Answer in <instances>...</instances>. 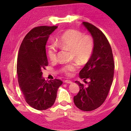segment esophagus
I'll return each mask as SVG.
<instances>
[{"label":"esophagus","instance_id":"esophagus-1","mask_svg":"<svg viewBox=\"0 0 131 131\" xmlns=\"http://www.w3.org/2000/svg\"><path fill=\"white\" fill-rule=\"evenodd\" d=\"M64 82L66 83H69V84H71V83H73L70 80H65V81H64Z\"/></svg>","mask_w":131,"mask_h":131}]
</instances>
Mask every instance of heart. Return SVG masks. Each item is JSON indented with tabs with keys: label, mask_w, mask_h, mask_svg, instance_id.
<instances>
[{
	"label": "heart",
	"mask_w": 131,
	"mask_h": 131,
	"mask_svg": "<svg viewBox=\"0 0 131 131\" xmlns=\"http://www.w3.org/2000/svg\"><path fill=\"white\" fill-rule=\"evenodd\" d=\"M57 46L70 50L72 57L83 64L88 62L93 53L94 40L90 35H83L82 32L76 30H69L61 36L56 44H49L47 47V54L52 61L57 60ZM78 68V63L72 62L63 66L61 71L67 75H70Z\"/></svg>",
	"instance_id": "1"
}]
</instances>
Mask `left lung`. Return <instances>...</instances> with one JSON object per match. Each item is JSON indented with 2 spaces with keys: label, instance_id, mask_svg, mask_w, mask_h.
<instances>
[{
  "label": "left lung",
  "instance_id": "left-lung-1",
  "mask_svg": "<svg viewBox=\"0 0 131 131\" xmlns=\"http://www.w3.org/2000/svg\"><path fill=\"white\" fill-rule=\"evenodd\" d=\"M94 40V50L90 60L79 73V78L90 79L87 86L75 81L80 90L74 102L80 110L90 112L100 107L105 101L112 86L114 63L109 43L101 30L93 25L83 22Z\"/></svg>",
  "mask_w": 131,
  "mask_h": 131
}]
</instances>
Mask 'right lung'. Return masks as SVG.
Listing matches in <instances>:
<instances>
[{
	"mask_svg": "<svg viewBox=\"0 0 131 131\" xmlns=\"http://www.w3.org/2000/svg\"><path fill=\"white\" fill-rule=\"evenodd\" d=\"M57 26H39L29 31L19 47L17 73L18 82L26 102L38 110L48 109L54 104L58 88L62 84L55 79L49 81L42 77L48 65L47 41Z\"/></svg>",
	"mask_w": 131,
	"mask_h": 131,
	"instance_id": "right-lung-1",
	"label": "right lung"
}]
</instances>
